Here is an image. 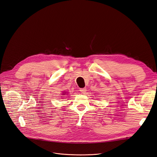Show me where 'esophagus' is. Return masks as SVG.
Returning <instances> with one entry per match:
<instances>
[{
	"label": "esophagus",
	"mask_w": 157,
	"mask_h": 157,
	"mask_svg": "<svg viewBox=\"0 0 157 157\" xmlns=\"http://www.w3.org/2000/svg\"><path fill=\"white\" fill-rule=\"evenodd\" d=\"M80 91L81 92V93L84 94L85 93H86V88H81V89H80Z\"/></svg>",
	"instance_id": "obj_1"
}]
</instances>
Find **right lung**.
Segmentation results:
<instances>
[{"instance_id":"obj_1","label":"right lung","mask_w":157,"mask_h":157,"mask_svg":"<svg viewBox=\"0 0 157 157\" xmlns=\"http://www.w3.org/2000/svg\"><path fill=\"white\" fill-rule=\"evenodd\" d=\"M63 94H64V93H63Z\"/></svg>"}]
</instances>
